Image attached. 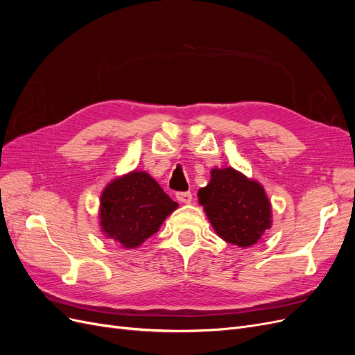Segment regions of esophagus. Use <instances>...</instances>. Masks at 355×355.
Wrapping results in <instances>:
<instances>
[{"mask_svg":"<svg viewBox=\"0 0 355 355\" xmlns=\"http://www.w3.org/2000/svg\"><path fill=\"white\" fill-rule=\"evenodd\" d=\"M176 198H178L180 202L188 204V202H191V201H192V194H191L189 191H188V192H178V194H176Z\"/></svg>","mask_w":355,"mask_h":355,"instance_id":"esophagus-1","label":"esophagus"}]
</instances>
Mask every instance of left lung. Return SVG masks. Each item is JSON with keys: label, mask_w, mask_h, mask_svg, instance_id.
Wrapping results in <instances>:
<instances>
[{"label": "left lung", "mask_w": 355, "mask_h": 355, "mask_svg": "<svg viewBox=\"0 0 355 355\" xmlns=\"http://www.w3.org/2000/svg\"><path fill=\"white\" fill-rule=\"evenodd\" d=\"M198 201L219 237L239 247L256 244L272 225L263 187L232 167L213 168L209 185L198 191Z\"/></svg>", "instance_id": "8db88e82"}]
</instances>
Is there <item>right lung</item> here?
I'll return each mask as SVG.
<instances>
[{"label": "right lung", "mask_w": 355, "mask_h": 355, "mask_svg": "<svg viewBox=\"0 0 355 355\" xmlns=\"http://www.w3.org/2000/svg\"><path fill=\"white\" fill-rule=\"evenodd\" d=\"M178 209L157 180L146 171L133 170L115 178L101 196L99 225L108 239L124 249H135L154 235Z\"/></svg>", "instance_id": "add662e5"}]
</instances>
